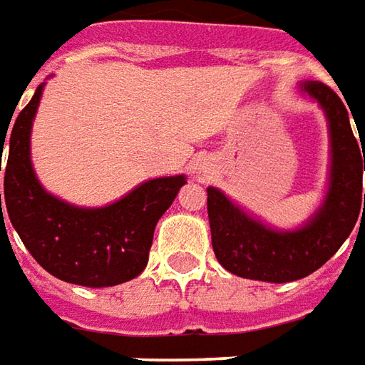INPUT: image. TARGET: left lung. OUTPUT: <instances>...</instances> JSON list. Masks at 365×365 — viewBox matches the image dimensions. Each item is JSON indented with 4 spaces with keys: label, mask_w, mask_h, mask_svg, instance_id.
<instances>
[{
    "label": "left lung",
    "mask_w": 365,
    "mask_h": 365,
    "mask_svg": "<svg viewBox=\"0 0 365 365\" xmlns=\"http://www.w3.org/2000/svg\"><path fill=\"white\" fill-rule=\"evenodd\" d=\"M299 91L319 105L329 129L327 192L313 216L295 230H279L245 212L218 187L206 190L214 255L224 269L242 279L291 283L307 277L339 250L365 214V131L356 125L359 139L354 137L349 110L327 84L299 82Z\"/></svg>",
    "instance_id": "obj_1"
}]
</instances>
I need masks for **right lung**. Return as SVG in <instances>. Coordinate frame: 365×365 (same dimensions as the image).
Returning a JSON list of instances; mask_svg holds the SVG:
<instances>
[{
    "label": "right lung",
    "instance_id": "right-lung-1",
    "mask_svg": "<svg viewBox=\"0 0 365 365\" xmlns=\"http://www.w3.org/2000/svg\"><path fill=\"white\" fill-rule=\"evenodd\" d=\"M42 93L44 82L21 108L11 131L0 133V171L4 145H9L4 178V206L9 222L38 264L60 281L93 289L127 283L147 267L158 220L187 183L185 175L147 180L101 207L74 206L46 192L36 178L30 153L34 117ZM0 214V226L6 228L1 194Z\"/></svg>",
    "mask_w": 365,
    "mask_h": 365
}]
</instances>
